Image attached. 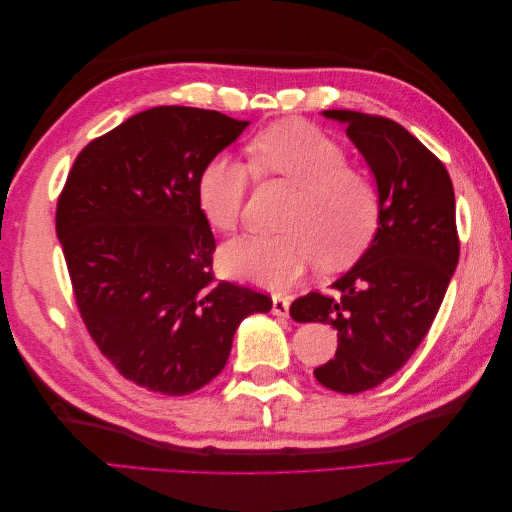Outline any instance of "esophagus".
Listing matches in <instances>:
<instances>
[{
  "mask_svg": "<svg viewBox=\"0 0 512 512\" xmlns=\"http://www.w3.org/2000/svg\"><path fill=\"white\" fill-rule=\"evenodd\" d=\"M271 312L277 318H288V314H290V301L286 297H282V294H273V309H271Z\"/></svg>",
  "mask_w": 512,
  "mask_h": 512,
  "instance_id": "34e87169",
  "label": "esophagus"
}]
</instances>
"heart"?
<instances>
[{
	"mask_svg": "<svg viewBox=\"0 0 512 512\" xmlns=\"http://www.w3.org/2000/svg\"><path fill=\"white\" fill-rule=\"evenodd\" d=\"M258 177L299 188L284 220V235H243L224 245L222 267L237 280L286 288L316 265L344 267L363 254L380 220V194L367 175L348 166V153L314 123L290 119L260 130L250 145ZM250 168L218 153L196 179V203L220 232L235 230L245 213Z\"/></svg>",
	"mask_w": 512,
	"mask_h": 512,
	"instance_id": "obj_1",
	"label": "heart"
}]
</instances>
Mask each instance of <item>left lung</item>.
<instances>
[{"label": "left lung", "mask_w": 512, "mask_h": 512, "mask_svg": "<svg viewBox=\"0 0 512 512\" xmlns=\"http://www.w3.org/2000/svg\"><path fill=\"white\" fill-rule=\"evenodd\" d=\"M376 177L380 220L374 241L331 294L309 292L290 305L297 322L337 329L335 359L314 369L337 393H363L406 365L436 318L457 269L455 192L444 164L397 121L324 111Z\"/></svg>", "instance_id": "1"}]
</instances>
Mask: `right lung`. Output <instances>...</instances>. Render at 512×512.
I'll return each instance as SVG.
<instances>
[{"label": "right lung", "instance_id": "obj_1", "mask_svg": "<svg viewBox=\"0 0 512 512\" xmlns=\"http://www.w3.org/2000/svg\"><path fill=\"white\" fill-rule=\"evenodd\" d=\"M250 121L156 106L94 138L68 173L55 228L81 318L123 378L188 395L224 369L243 318L269 294L215 282L200 168Z\"/></svg>", "mask_w": 512, "mask_h": 512}]
</instances>
